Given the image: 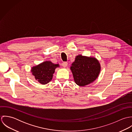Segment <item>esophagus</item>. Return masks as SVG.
I'll list each match as a JSON object with an SVG mask.
<instances>
[{"instance_id": "obj_1", "label": "esophagus", "mask_w": 132, "mask_h": 132, "mask_svg": "<svg viewBox=\"0 0 132 132\" xmlns=\"http://www.w3.org/2000/svg\"><path fill=\"white\" fill-rule=\"evenodd\" d=\"M62 65L64 68H65V67L68 65V62H65V61H64V62H62Z\"/></svg>"}]
</instances>
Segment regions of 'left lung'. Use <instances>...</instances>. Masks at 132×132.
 Instances as JSON below:
<instances>
[{"label":"left lung","instance_id":"8db88e82","mask_svg":"<svg viewBox=\"0 0 132 132\" xmlns=\"http://www.w3.org/2000/svg\"><path fill=\"white\" fill-rule=\"evenodd\" d=\"M70 69L76 83L80 86H84L97 78L101 71V65L94 57L78 55Z\"/></svg>","mask_w":132,"mask_h":132}]
</instances>
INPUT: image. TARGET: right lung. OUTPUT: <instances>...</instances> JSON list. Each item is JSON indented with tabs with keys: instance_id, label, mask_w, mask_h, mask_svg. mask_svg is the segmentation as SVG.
I'll return each instance as SVG.
<instances>
[{
	"instance_id": "1",
	"label": "right lung",
	"mask_w": 132,
	"mask_h": 132,
	"mask_svg": "<svg viewBox=\"0 0 132 132\" xmlns=\"http://www.w3.org/2000/svg\"><path fill=\"white\" fill-rule=\"evenodd\" d=\"M58 64H54L50 61H44L31 68V72L35 79L42 84H46L51 81L53 74Z\"/></svg>"
}]
</instances>
